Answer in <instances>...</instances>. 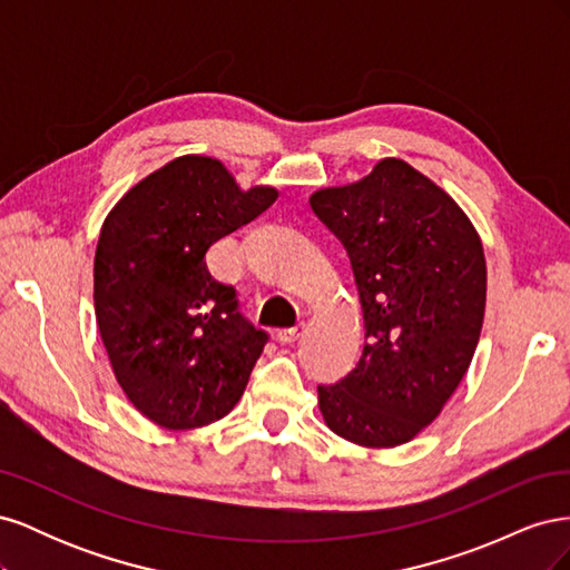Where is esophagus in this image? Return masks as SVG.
<instances>
[{
    "label": "esophagus",
    "mask_w": 570,
    "mask_h": 570,
    "mask_svg": "<svg viewBox=\"0 0 570 570\" xmlns=\"http://www.w3.org/2000/svg\"><path fill=\"white\" fill-rule=\"evenodd\" d=\"M302 331H304V325L283 327V331H278V340H281L283 344H292V342H295V340L302 335Z\"/></svg>",
    "instance_id": "obj_1"
}]
</instances>
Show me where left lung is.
Returning a JSON list of instances; mask_svg holds the SVG:
<instances>
[{
	"label": "left lung",
	"instance_id": "1",
	"mask_svg": "<svg viewBox=\"0 0 570 570\" xmlns=\"http://www.w3.org/2000/svg\"><path fill=\"white\" fill-rule=\"evenodd\" d=\"M308 202L347 249L366 331L356 368L318 385L321 413L354 444H404L471 366L488 295L482 243L459 204L402 159Z\"/></svg>",
	"mask_w": 570,
	"mask_h": 570
}]
</instances>
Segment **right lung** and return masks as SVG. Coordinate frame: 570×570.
Listing matches in <instances>:
<instances>
[{
  "instance_id": "obj_1",
  "label": "right lung",
  "mask_w": 570,
  "mask_h": 570,
  "mask_svg": "<svg viewBox=\"0 0 570 570\" xmlns=\"http://www.w3.org/2000/svg\"><path fill=\"white\" fill-rule=\"evenodd\" d=\"M212 157H178L124 195L99 233L95 314L118 385L161 428L209 425L239 402L268 333L206 268L220 237L275 202Z\"/></svg>"
}]
</instances>
